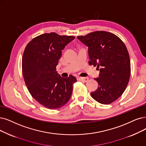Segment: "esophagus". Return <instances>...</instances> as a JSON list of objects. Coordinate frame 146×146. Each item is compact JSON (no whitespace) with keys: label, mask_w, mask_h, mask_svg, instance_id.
<instances>
[{"label":"esophagus","mask_w":146,"mask_h":146,"mask_svg":"<svg viewBox=\"0 0 146 146\" xmlns=\"http://www.w3.org/2000/svg\"><path fill=\"white\" fill-rule=\"evenodd\" d=\"M78 79L79 80H82V81H84V82H87L89 78H83V77H79V78H78Z\"/></svg>","instance_id":"esophagus-1"}]
</instances>
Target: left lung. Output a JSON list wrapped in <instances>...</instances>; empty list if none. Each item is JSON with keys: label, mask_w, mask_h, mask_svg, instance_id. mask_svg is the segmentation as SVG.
Here are the masks:
<instances>
[{"label": "left lung", "mask_w": 146, "mask_h": 146, "mask_svg": "<svg viewBox=\"0 0 146 146\" xmlns=\"http://www.w3.org/2000/svg\"><path fill=\"white\" fill-rule=\"evenodd\" d=\"M78 38L88 47L90 66L100 70L94 78L98 88L91 93L99 103L108 105L116 100L126 90L131 75L130 58L119 37L111 32L96 31Z\"/></svg>", "instance_id": "1"}]
</instances>
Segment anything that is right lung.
Segmentation results:
<instances>
[{
    "instance_id": "1",
    "label": "right lung",
    "mask_w": 146,
    "mask_h": 146,
    "mask_svg": "<svg viewBox=\"0 0 146 146\" xmlns=\"http://www.w3.org/2000/svg\"><path fill=\"white\" fill-rule=\"evenodd\" d=\"M74 38L55 32L43 34L32 39L25 47L22 57L25 82L33 98L48 109L59 108L71 98L76 78L72 75L62 78L56 67L62 50Z\"/></svg>"
}]
</instances>
